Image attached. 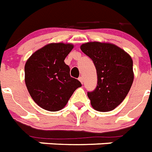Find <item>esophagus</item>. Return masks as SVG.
I'll return each mask as SVG.
<instances>
[{
  "label": "esophagus",
  "mask_w": 152,
  "mask_h": 152,
  "mask_svg": "<svg viewBox=\"0 0 152 152\" xmlns=\"http://www.w3.org/2000/svg\"><path fill=\"white\" fill-rule=\"evenodd\" d=\"M78 80H79L80 82H81V83L83 84V77H78Z\"/></svg>",
  "instance_id": "esophagus-1"
}]
</instances>
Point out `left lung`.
Masks as SVG:
<instances>
[{
	"label": "left lung",
	"instance_id": "obj_1",
	"mask_svg": "<svg viewBox=\"0 0 152 152\" xmlns=\"http://www.w3.org/2000/svg\"><path fill=\"white\" fill-rule=\"evenodd\" d=\"M95 65L97 86L88 92L91 105L103 112L117 107L128 94L133 82V60L118 46L109 43L88 42L81 46Z\"/></svg>",
	"mask_w": 152,
	"mask_h": 152
}]
</instances>
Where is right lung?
<instances>
[{"label":"right lung","instance_id":"right-lung-1","mask_svg":"<svg viewBox=\"0 0 152 152\" xmlns=\"http://www.w3.org/2000/svg\"><path fill=\"white\" fill-rule=\"evenodd\" d=\"M73 45L53 43L36 51L25 65V82L34 101L45 110L64 108L78 87V80L71 77L64 59Z\"/></svg>","mask_w":152,"mask_h":152}]
</instances>
